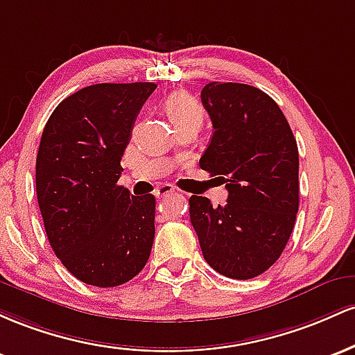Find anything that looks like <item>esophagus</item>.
Returning a JSON list of instances; mask_svg holds the SVG:
<instances>
[{
    "label": "esophagus",
    "mask_w": 355,
    "mask_h": 355,
    "mask_svg": "<svg viewBox=\"0 0 355 355\" xmlns=\"http://www.w3.org/2000/svg\"><path fill=\"white\" fill-rule=\"evenodd\" d=\"M174 186L173 184H162L159 186V188L156 189V196L157 198H164V196H169V194L174 193Z\"/></svg>",
    "instance_id": "1"
}]
</instances>
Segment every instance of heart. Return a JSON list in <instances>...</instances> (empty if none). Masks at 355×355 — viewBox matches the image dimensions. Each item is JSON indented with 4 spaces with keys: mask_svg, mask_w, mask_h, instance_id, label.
<instances>
[{
    "mask_svg": "<svg viewBox=\"0 0 355 355\" xmlns=\"http://www.w3.org/2000/svg\"><path fill=\"white\" fill-rule=\"evenodd\" d=\"M164 112L174 127L182 124H201L205 110L188 92H174L164 101Z\"/></svg>",
    "mask_w": 355,
    "mask_h": 355,
    "instance_id": "b5f03b06",
    "label": "heart"
}]
</instances>
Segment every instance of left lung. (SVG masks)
Here are the masks:
<instances>
[{
    "mask_svg": "<svg viewBox=\"0 0 355 355\" xmlns=\"http://www.w3.org/2000/svg\"><path fill=\"white\" fill-rule=\"evenodd\" d=\"M201 102L214 132L199 166L220 176L228 199L213 206L191 196V225L211 268L248 280L280 258L295 226L297 141L277 102L257 87L209 82Z\"/></svg>",
    "mask_w": 355,
    "mask_h": 355,
    "instance_id": "left-lung-1",
    "label": "left lung"
}]
</instances>
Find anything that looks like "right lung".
Segmentation results:
<instances>
[{
  "label": "right lung",
  "instance_id": "obj_1",
  "mask_svg": "<svg viewBox=\"0 0 355 355\" xmlns=\"http://www.w3.org/2000/svg\"><path fill=\"white\" fill-rule=\"evenodd\" d=\"M153 82L97 83L50 115L37 156V196L58 260L87 285L117 286L149 260L156 198L119 186L121 159Z\"/></svg>",
  "mask_w": 355,
  "mask_h": 355
}]
</instances>
